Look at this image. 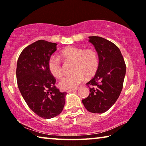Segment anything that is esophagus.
I'll list each match as a JSON object with an SVG mask.
<instances>
[{"instance_id":"1","label":"esophagus","mask_w":146,"mask_h":146,"mask_svg":"<svg viewBox=\"0 0 146 146\" xmlns=\"http://www.w3.org/2000/svg\"><path fill=\"white\" fill-rule=\"evenodd\" d=\"M78 88H76V89H73V90H68L67 91V93H70V92H72V91H75L78 90Z\"/></svg>"}]
</instances>
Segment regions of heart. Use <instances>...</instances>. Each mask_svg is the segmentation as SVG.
<instances>
[{"label":"heart","mask_w":146,"mask_h":146,"mask_svg":"<svg viewBox=\"0 0 146 146\" xmlns=\"http://www.w3.org/2000/svg\"><path fill=\"white\" fill-rule=\"evenodd\" d=\"M60 56L64 60L74 62L71 75L66 76L60 81L58 85L64 90L77 88L87 78L95 75L99 66V58L94 49H84L82 48L70 46L60 52ZM48 69L54 77L60 78L63 75V67L60 58L56 56H51L48 60Z\"/></svg>","instance_id":"b5f03b06"}]
</instances>
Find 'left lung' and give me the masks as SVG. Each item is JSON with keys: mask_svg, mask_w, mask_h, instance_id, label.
<instances>
[{"mask_svg": "<svg viewBox=\"0 0 146 146\" xmlns=\"http://www.w3.org/2000/svg\"><path fill=\"white\" fill-rule=\"evenodd\" d=\"M89 42L97 51L99 66L95 75L86 84L90 95L82 100L88 111L103 113L114 104L123 88L126 71L124 60L119 48L100 36H89Z\"/></svg>", "mask_w": 146, "mask_h": 146, "instance_id": "1", "label": "left lung"}]
</instances>
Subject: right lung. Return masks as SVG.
Here are the masks:
<instances>
[{"label": "right lung", "instance_id": "1", "mask_svg": "<svg viewBox=\"0 0 146 146\" xmlns=\"http://www.w3.org/2000/svg\"><path fill=\"white\" fill-rule=\"evenodd\" d=\"M56 43L39 40L23 49L17 64V84L29 108L46 119L58 115L65 104L66 93L56 87L48 60L56 50Z\"/></svg>", "mask_w": 146, "mask_h": 146}]
</instances>
